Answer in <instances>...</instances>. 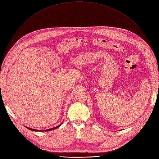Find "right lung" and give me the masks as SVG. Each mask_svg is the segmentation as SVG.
Segmentation results:
<instances>
[{
	"instance_id": "obj_1",
	"label": "right lung",
	"mask_w": 159,
	"mask_h": 159,
	"mask_svg": "<svg viewBox=\"0 0 159 159\" xmlns=\"http://www.w3.org/2000/svg\"><path fill=\"white\" fill-rule=\"evenodd\" d=\"M61 125V124L60 125H58V126H57V127H54V128H51V129H47V130H37V129H32V128H29V127H27L28 129H30V130H32V131H51V130H53V129H56V128H57L58 127H60Z\"/></svg>"
}]
</instances>
